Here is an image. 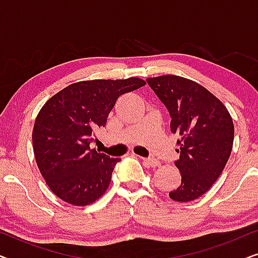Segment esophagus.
<instances>
[{
	"label": "esophagus",
	"mask_w": 258,
	"mask_h": 258,
	"mask_svg": "<svg viewBox=\"0 0 258 258\" xmlns=\"http://www.w3.org/2000/svg\"><path fill=\"white\" fill-rule=\"evenodd\" d=\"M142 160L144 163L150 165V167H153V168H156L160 165V162H158L157 160H155V158H142Z\"/></svg>",
	"instance_id": "esophagus-1"
}]
</instances>
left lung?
I'll use <instances>...</instances> for the list:
<instances>
[{
  "label": "left lung",
  "mask_w": 258,
  "mask_h": 258,
  "mask_svg": "<svg viewBox=\"0 0 258 258\" xmlns=\"http://www.w3.org/2000/svg\"><path fill=\"white\" fill-rule=\"evenodd\" d=\"M147 83L168 109L170 130L178 134L182 181L171 200L190 202L211 188L230 157L234 123L225 105L209 90L176 75L150 77Z\"/></svg>",
  "instance_id": "8db88e82"
}]
</instances>
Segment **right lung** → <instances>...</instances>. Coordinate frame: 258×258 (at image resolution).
Wrapping results in <instances>:
<instances>
[{
  "instance_id": "obj_1",
  "label": "right lung",
  "mask_w": 258,
  "mask_h": 258,
  "mask_svg": "<svg viewBox=\"0 0 258 258\" xmlns=\"http://www.w3.org/2000/svg\"><path fill=\"white\" fill-rule=\"evenodd\" d=\"M144 84L137 77L81 81L45 102L34 124L33 147L37 167L58 199L84 207L105 192L119 158L90 149L94 132L105 125L121 95Z\"/></svg>"
}]
</instances>
